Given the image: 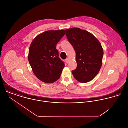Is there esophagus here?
<instances>
[{"instance_id":"34e87169","label":"esophagus","mask_w":128,"mask_h":128,"mask_svg":"<svg viewBox=\"0 0 128 128\" xmlns=\"http://www.w3.org/2000/svg\"><path fill=\"white\" fill-rule=\"evenodd\" d=\"M66 62L67 63H68V61H69V60H68V58H66Z\"/></svg>"}]
</instances>
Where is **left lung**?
Returning a JSON list of instances; mask_svg holds the SVG:
<instances>
[{"label":"left lung","instance_id":"8db88e82","mask_svg":"<svg viewBox=\"0 0 128 128\" xmlns=\"http://www.w3.org/2000/svg\"><path fill=\"white\" fill-rule=\"evenodd\" d=\"M66 34L76 52L77 67L72 71L79 82L86 83L98 73L104 50L99 41L91 33L79 28L66 30Z\"/></svg>","mask_w":128,"mask_h":128}]
</instances>
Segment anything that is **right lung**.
<instances>
[{
	"label": "right lung",
	"instance_id": "obj_1",
	"mask_svg": "<svg viewBox=\"0 0 128 128\" xmlns=\"http://www.w3.org/2000/svg\"><path fill=\"white\" fill-rule=\"evenodd\" d=\"M65 34L64 30H48L38 35L32 41L28 60L37 78L52 83L60 78L64 63L58 56L57 43Z\"/></svg>",
	"mask_w": 128,
	"mask_h": 128
}]
</instances>
